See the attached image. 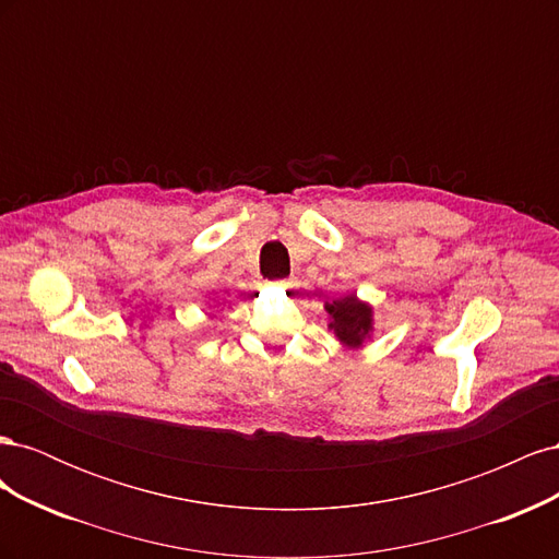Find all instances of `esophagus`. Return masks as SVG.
I'll return each instance as SVG.
<instances>
[{"mask_svg": "<svg viewBox=\"0 0 559 559\" xmlns=\"http://www.w3.org/2000/svg\"><path fill=\"white\" fill-rule=\"evenodd\" d=\"M277 286H282V289H289V286H294L292 280H282V282H275Z\"/></svg>", "mask_w": 559, "mask_h": 559, "instance_id": "obj_1", "label": "esophagus"}]
</instances>
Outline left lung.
I'll return each mask as SVG.
<instances>
[{
    "label": "left lung",
    "instance_id": "8db88e82",
    "mask_svg": "<svg viewBox=\"0 0 559 559\" xmlns=\"http://www.w3.org/2000/svg\"><path fill=\"white\" fill-rule=\"evenodd\" d=\"M326 310L331 314L329 326L335 331L337 341L349 347H359L368 337V333L373 331V310L357 296L333 300L331 306H326Z\"/></svg>",
    "mask_w": 559,
    "mask_h": 559
}]
</instances>
